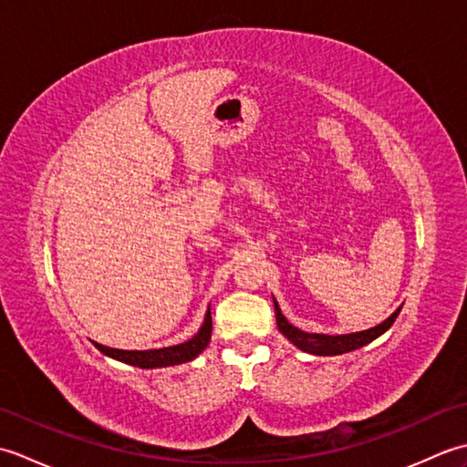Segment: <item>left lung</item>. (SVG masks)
I'll use <instances>...</instances> for the list:
<instances>
[{
	"label": "left lung",
	"instance_id": "1",
	"mask_svg": "<svg viewBox=\"0 0 467 467\" xmlns=\"http://www.w3.org/2000/svg\"><path fill=\"white\" fill-rule=\"evenodd\" d=\"M400 311H401V306L391 317H387L383 323L375 325L367 331L349 333V335H323V333H306V331H301L299 327L291 325L289 321H286V317L281 313L279 303L275 301V315H276V325H279V331L295 347H299L301 351L313 353V355H341V353L361 349L363 345L371 343L373 339H377V337L389 329V327L395 323V319H398Z\"/></svg>",
	"mask_w": 467,
	"mask_h": 467
}]
</instances>
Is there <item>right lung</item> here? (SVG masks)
Returning <instances> with one entry per match:
<instances>
[{
	"instance_id": "1",
	"label": "right lung",
	"mask_w": 467,
	"mask_h": 467,
	"mask_svg": "<svg viewBox=\"0 0 467 467\" xmlns=\"http://www.w3.org/2000/svg\"><path fill=\"white\" fill-rule=\"evenodd\" d=\"M211 333H213V317H211V309H208L201 331H198L192 339H188L181 345L162 347V349H148V351H124V349H112V347H106L100 343H94V345L104 355L112 357V359H118L134 367H142V369H154V367H171V365L192 361L194 357H198L206 349L208 341H211Z\"/></svg>"
}]
</instances>
